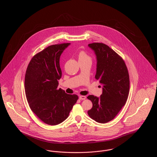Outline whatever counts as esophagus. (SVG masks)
<instances>
[{"label":"esophagus","mask_w":157,"mask_h":157,"mask_svg":"<svg viewBox=\"0 0 157 157\" xmlns=\"http://www.w3.org/2000/svg\"><path fill=\"white\" fill-rule=\"evenodd\" d=\"M79 99L81 100H85L86 99V97L85 96H83V95H81V96H79Z\"/></svg>","instance_id":"34e87169"}]
</instances>
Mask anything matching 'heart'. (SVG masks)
I'll return each mask as SVG.
<instances>
[{
  "label": "heart",
  "instance_id": "b5f03b06",
  "mask_svg": "<svg viewBox=\"0 0 157 157\" xmlns=\"http://www.w3.org/2000/svg\"><path fill=\"white\" fill-rule=\"evenodd\" d=\"M78 59L79 60H82V61H89L91 62L92 60V58L90 56V55L83 51H80L78 53Z\"/></svg>",
  "mask_w": 157,
  "mask_h": 157
}]
</instances>
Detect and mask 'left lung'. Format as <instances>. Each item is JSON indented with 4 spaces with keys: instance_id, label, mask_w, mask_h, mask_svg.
<instances>
[{
    "instance_id": "left-lung-1",
    "label": "left lung",
    "mask_w": 157,
    "mask_h": 157,
    "mask_svg": "<svg viewBox=\"0 0 157 157\" xmlns=\"http://www.w3.org/2000/svg\"><path fill=\"white\" fill-rule=\"evenodd\" d=\"M88 46L97 55L95 79L102 86L99 98L89 95L92 108L88 111L90 117L104 124L113 120L125 105L129 92V76L122 57L108 45L94 42Z\"/></svg>"
}]
</instances>
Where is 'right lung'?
I'll return each mask as SVG.
<instances>
[{
	"mask_svg": "<svg viewBox=\"0 0 157 157\" xmlns=\"http://www.w3.org/2000/svg\"><path fill=\"white\" fill-rule=\"evenodd\" d=\"M69 43L51 45L33 56L25 78L26 97L30 109L45 124L56 125L66 120L78 95L58 89L62 76L59 58Z\"/></svg>",
	"mask_w": 157,
	"mask_h": 157,
	"instance_id": "1",
	"label": "right lung"
}]
</instances>
